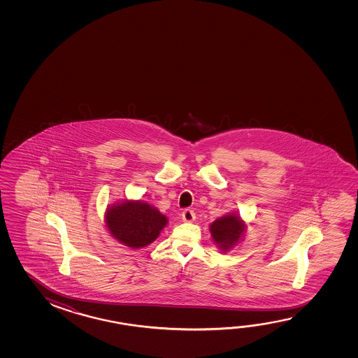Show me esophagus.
I'll list each match as a JSON object with an SVG mask.
<instances>
[{
	"label": "esophagus",
	"mask_w": 358,
	"mask_h": 358,
	"mask_svg": "<svg viewBox=\"0 0 358 358\" xmlns=\"http://www.w3.org/2000/svg\"><path fill=\"white\" fill-rule=\"evenodd\" d=\"M181 216L183 222H192V221H194V218H196V215H194V212L192 210H185V211L182 212Z\"/></svg>",
	"instance_id": "esophagus-1"
}]
</instances>
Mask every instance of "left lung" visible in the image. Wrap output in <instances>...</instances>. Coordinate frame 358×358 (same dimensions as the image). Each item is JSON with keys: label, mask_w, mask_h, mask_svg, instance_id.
<instances>
[{"label": "left lung", "mask_w": 358, "mask_h": 358, "mask_svg": "<svg viewBox=\"0 0 358 358\" xmlns=\"http://www.w3.org/2000/svg\"><path fill=\"white\" fill-rule=\"evenodd\" d=\"M247 224L238 212H229L210 224V234L215 245L227 252L243 241Z\"/></svg>", "instance_id": "obj_1"}]
</instances>
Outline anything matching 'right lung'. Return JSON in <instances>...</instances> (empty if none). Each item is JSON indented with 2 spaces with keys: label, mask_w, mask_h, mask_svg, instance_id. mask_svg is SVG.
I'll list each match as a JSON object with an SVG mask.
<instances>
[{
  "label": "right lung",
  "mask_w": 358,
  "mask_h": 358,
  "mask_svg": "<svg viewBox=\"0 0 358 358\" xmlns=\"http://www.w3.org/2000/svg\"><path fill=\"white\" fill-rule=\"evenodd\" d=\"M105 223L115 240L137 250L152 243L167 226L169 218L145 201L124 199L107 207Z\"/></svg>",
  "instance_id": "add662e5"
}]
</instances>
